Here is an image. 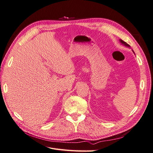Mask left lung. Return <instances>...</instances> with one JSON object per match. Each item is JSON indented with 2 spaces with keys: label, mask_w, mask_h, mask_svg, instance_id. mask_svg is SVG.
I'll return each mask as SVG.
<instances>
[{
  "label": "left lung",
  "mask_w": 153,
  "mask_h": 153,
  "mask_svg": "<svg viewBox=\"0 0 153 153\" xmlns=\"http://www.w3.org/2000/svg\"><path fill=\"white\" fill-rule=\"evenodd\" d=\"M119 41H120V43H121L122 45H123L124 46H125V47H128V48H130V46H129L128 44H127L126 42H124V41H123L122 39H119ZM131 50L133 51V52L134 53V54H135V52H133V50Z\"/></svg>",
  "instance_id": "1"
}]
</instances>
